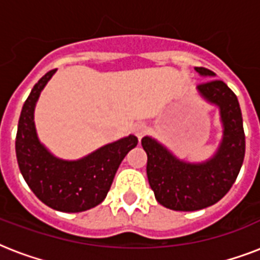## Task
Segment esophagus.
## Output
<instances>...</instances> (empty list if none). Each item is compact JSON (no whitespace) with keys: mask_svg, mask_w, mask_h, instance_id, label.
<instances>
[{"mask_svg":"<svg viewBox=\"0 0 260 260\" xmlns=\"http://www.w3.org/2000/svg\"><path fill=\"white\" fill-rule=\"evenodd\" d=\"M147 132H148V126H147L146 122H138V124L135 125V135L138 136L139 140H140Z\"/></svg>","mask_w":260,"mask_h":260,"instance_id":"esophagus-1","label":"esophagus"}]
</instances>
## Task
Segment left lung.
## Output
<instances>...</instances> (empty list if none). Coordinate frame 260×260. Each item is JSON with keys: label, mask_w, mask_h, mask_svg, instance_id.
<instances>
[{"label": "left lung", "mask_w": 260, "mask_h": 260, "mask_svg": "<svg viewBox=\"0 0 260 260\" xmlns=\"http://www.w3.org/2000/svg\"><path fill=\"white\" fill-rule=\"evenodd\" d=\"M196 70L201 75H214L205 67H196ZM198 90L210 102L217 104L221 112L224 138L213 159L190 165L174 158L154 139H142L151 189L160 205L173 210H200L220 201L236 181L246 154V135L236 94L220 79L200 83Z\"/></svg>", "instance_id": "left-lung-1"}]
</instances>
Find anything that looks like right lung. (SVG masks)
I'll return each instance as SVG.
<instances>
[{"label":"right lung","mask_w":260,"mask_h":260,"mask_svg":"<svg viewBox=\"0 0 260 260\" xmlns=\"http://www.w3.org/2000/svg\"><path fill=\"white\" fill-rule=\"evenodd\" d=\"M54 73L43 75L24 102L16 135V156L22 177L40 201L55 210L77 213L105 200L120 163L138 146V138L121 139L77 162L52 156L38 140L34 110L39 94Z\"/></svg>","instance_id":"obj_1"}]
</instances>
